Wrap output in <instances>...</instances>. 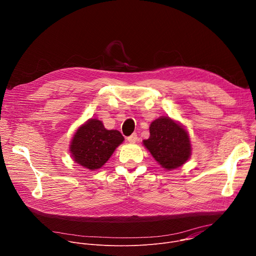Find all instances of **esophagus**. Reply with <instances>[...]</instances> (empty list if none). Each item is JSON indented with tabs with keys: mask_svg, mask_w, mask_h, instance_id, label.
Masks as SVG:
<instances>
[{
	"mask_svg": "<svg viewBox=\"0 0 256 256\" xmlns=\"http://www.w3.org/2000/svg\"><path fill=\"white\" fill-rule=\"evenodd\" d=\"M126 138L130 142H136L138 140V136H136V134H132L130 136H128Z\"/></svg>",
	"mask_w": 256,
	"mask_h": 256,
	"instance_id": "obj_1",
	"label": "esophagus"
}]
</instances>
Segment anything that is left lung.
<instances>
[{"instance_id":"obj_1","label":"left lung","mask_w":256,"mask_h":256,"mask_svg":"<svg viewBox=\"0 0 256 256\" xmlns=\"http://www.w3.org/2000/svg\"><path fill=\"white\" fill-rule=\"evenodd\" d=\"M142 144L166 170L182 166L192 155L188 130L167 116H161L151 124L150 136Z\"/></svg>"}]
</instances>
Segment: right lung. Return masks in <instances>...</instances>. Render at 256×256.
Wrapping results in <instances>:
<instances>
[{"label": "right lung", "instance_id": "1", "mask_svg": "<svg viewBox=\"0 0 256 256\" xmlns=\"http://www.w3.org/2000/svg\"><path fill=\"white\" fill-rule=\"evenodd\" d=\"M122 134L116 130H106L102 122L91 118L82 124L70 144L72 159L84 168H101L124 142Z\"/></svg>", "mask_w": 256, "mask_h": 256}]
</instances>
